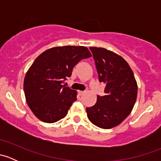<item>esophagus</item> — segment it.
I'll return each mask as SVG.
<instances>
[{
  "label": "esophagus",
  "instance_id": "1",
  "mask_svg": "<svg viewBox=\"0 0 161 161\" xmlns=\"http://www.w3.org/2000/svg\"><path fill=\"white\" fill-rule=\"evenodd\" d=\"M85 92H86L85 91H80V90L79 91V95H80V96H82L84 93H85Z\"/></svg>",
  "mask_w": 161,
  "mask_h": 161
}]
</instances>
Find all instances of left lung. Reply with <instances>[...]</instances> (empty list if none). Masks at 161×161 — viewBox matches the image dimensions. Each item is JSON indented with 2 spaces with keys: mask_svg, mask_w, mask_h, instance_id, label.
Returning <instances> with one entry per match:
<instances>
[{
  "mask_svg": "<svg viewBox=\"0 0 161 161\" xmlns=\"http://www.w3.org/2000/svg\"><path fill=\"white\" fill-rule=\"evenodd\" d=\"M100 82L105 84L103 97L97 96L95 105L86 108L89 120L96 126L108 129L121 124L136 103L138 86L127 61L102 47H90Z\"/></svg>",
  "mask_w": 161,
  "mask_h": 161,
  "instance_id": "obj_1",
  "label": "left lung"
}]
</instances>
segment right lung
Wrapping results in <instances>:
<instances>
[{
    "label": "right lung",
    "mask_w": 161,
    "mask_h": 161,
    "mask_svg": "<svg viewBox=\"0 0 161 161\" xmlns=\"http://www.w3.org/2000/svg\"><path fill=\"white\" fill-rule=\"evenodd\" d=\"M92 54L86 47H56L37 57L24 79L25 100L43 122L53 123L67 115L77 92L62 85L75 65Z\"/></svg>",
    "instance_id": "1"
}]
</instances>
